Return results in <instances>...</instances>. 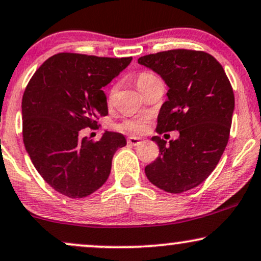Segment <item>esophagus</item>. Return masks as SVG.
<instances>
[{
  "mask_svg": "<svg viewBox=\"0 0 261 261\" xmlns=\"http://www.w3.org/2000/svg\"><path fill=\"white\" fill-rule=\"evenodd\" d=\"M141 141H142V139H140V137L130 136V137H128V140H127V143L130 144V146L136 147V146H139V144L141 143Z\"/></svg>",
  "mask_w": 261,
  "mask_h": 261,
  "instance_id": "34e87169",
  "label": "esophagus"
}]
</instances>
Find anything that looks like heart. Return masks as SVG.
I'll return each mask as SVG.
<instances>
[{
  "mask_svg": "<svg viewBox=\"0 0 261 261\" xmlns=\"http://www.w3.org/2000/svg\"><path fill=\"white\" fill-rule=\"evenodd\" d=\"M158 77L155 75L150 74V73H141L137 75L136 77V85H137V89L140 91L143 90L147 85L154 81ZM112 95H113V91H112ZM146 122H147V117H143V115H140V117H135L131 119H126L125 121H122L120 124L121 130L125 131H130V133H142L146 127Z\"/></svg>",
  "mask_w": 261,
  "mask_h": 261,
  "instance_id": "1",
  "label": "heart"
}]
</instances>
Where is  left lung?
<instances>
[{"label": "left lung", "mask_w": 261, "mask_h": 261, "mask_svg": "<svg viewBox=\"0 0 261 261\" xmlns=\"http://www.w3.org/2000/svg\"><path fill=\"white\" fill-rule=\"evenodd\" d=\"M169 87L156 133L176 130L177 140L153 136L159 156L144 168L148 180L169 193L197 187L220 161L230 136L233 90L224 68L209 53L171 49L139 58Z\"/></svg>", "instance_id": "1"}]
</instances>
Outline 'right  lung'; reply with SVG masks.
<instances>
[{
  "label": "right lung",
  "mask_w": 261,
  "mask_h": 261,
  "mask_svg": "<svg viewBox=\"0 0 261 261\" xmlns=\"http://www.w3.org/2000/svg\"><path fill=\"white\" fill-rule=\"evenodd\" d=\"M133 58L58 53L33 75L21 100L24 146L47 184L69 198H84L105 185L112 159L126 140L106 131L99 141L81 137L108 114L102 89Z\"/></svg>",
  "instance_id": "1"
}]
</instances>
